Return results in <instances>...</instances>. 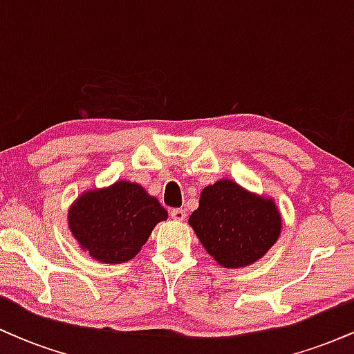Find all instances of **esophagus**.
Returning a JSON list of instances; mask_svg holds the SVG:
<instances>
[{
    "instance_id": "34e87169",
    "label": "esophagus",
    "mask_w": 354,
    "mask_h": 354,
    "mask_svg": "<svg viewBox=\"0 0 354 354\" xmlns=\"http://www.w3.org/2000/svg\"><path fill=\"white\" fill-rule=\"evenodd\" d=\"M169 216L173 219H176V221H183V219L186 218V211L183 208H173L169 209Z\"/></svg>"
}]
</instances>
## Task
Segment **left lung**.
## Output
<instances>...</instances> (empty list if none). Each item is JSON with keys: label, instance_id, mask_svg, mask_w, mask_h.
Returning a JSON list of instances; mask_svg holds the SVG:
<instances>
[{"label": "left lung", "instance_id": "obj_1", "mask_svg": "<svg viewBox=\"0 0 354 354\" xmlns=\"http://www.w3.org/2000/svg\"><path fill=\"white\" fill-rule=\"evenodd\" d=\"M189 225L205 250L221 266L239 268L258 261L274 245L281 216L274 203L230 180L206 186Z\"/></svg>", "mask_w": 354, "mask_h": 354}]
</instances>
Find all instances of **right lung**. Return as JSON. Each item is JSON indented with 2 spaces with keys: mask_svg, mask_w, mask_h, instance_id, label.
<instances>
[{
  "mask_svg": "<svg viewBox=\"0 0 354 354\" xmlns=\"http://www.w3.org/2000/svg\"><path fill=\"white\" fill-rule=\"evenodd\" d=\"M73 236L101 263L135 258L156 223L168 213L136 183L118 181L106 189L89 191L70 209Z\"/></svg>",
  "mask_w": 354,
  "mask_h": 354,
  "instance_id": "1",
  "label": "right lung"
}]
</instances>
